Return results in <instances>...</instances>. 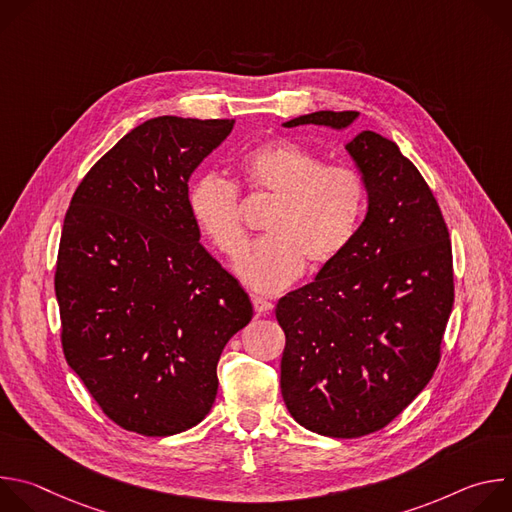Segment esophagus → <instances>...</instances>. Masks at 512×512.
<instances>
[{"label": "esophagus", "instance_id": "1", "mask_svg": "<svg viewBox=\"0 0 512 512\" xmlns=\"http://www.w3.org/2000/svg\"><path fill=\"white\" fill-rule=\"evenodd\" d=\"M253 308H255L257 316H267V314H271L273 304L261 296H253Z\"/></svg>", "mask_w": 512, "mask_h": 512}]
</instances>
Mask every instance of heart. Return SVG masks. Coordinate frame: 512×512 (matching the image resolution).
Here are the masks:
<instances>
[{
    "label": "heart",
    "mask_w": 512,
    "mask_h": 512,
    "mask_svg": "<svg viewBox=\"0 0 512 512\" xmlns=\"http://www.w3.org/2000/svg\"><path fill=\"white\" fill-rule=\"evenodd\" d=\"M245 182L277 198L267 233L237 263L241 281L259 294H277L294 283L310 263L320 269L336 261L354 239L367 186L350 166H326L310 150L291 141H271L241 158ZM200 235L229 259L247 245L237 186L218 174L198 176L186 196Z\"/></svg>",
    "instance_id": "heart-1"
}]
</instances>
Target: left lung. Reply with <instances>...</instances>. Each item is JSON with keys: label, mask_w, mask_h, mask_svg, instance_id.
I'll list each match as a JSON object with an SVG mask.
<instances>
[{"label": "left lung", "mask_w": 512, "mask_h": 512, "mask_svg": "<svg viewBox=\"0 0 512 512\" xmlns=\"http://www.w3.org/2000/svg\"><path fill=\"white\" fill-rule=\"evenodd\" d=\"M356 119L316 111L281 125L344 131ZM346 152L367 214L346 251L275 308L285 407L328 437L373 433L425 389L454 306L450 235L419 170L375 131L354 135Z\"/></svg>", "instance_id": "8db88e82"}]
</instances>
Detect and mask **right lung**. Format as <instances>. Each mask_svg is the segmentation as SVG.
Here are the masks:
<instances>
[{"label":"right lung","instance_id":"1","mask_svg":"<svg viewBox=\"0 0 512 512\" xmlns=\"http://www.w3.org/2000/svg\"><path fill=\"white\" fill-rule=\"evenodd\" d=\"M233 125L164 115L133 127L64 218L54 289L66 362L109 419L141 435L206 417L218 358L253 318L186 204L190 176Z\"/></svg>","mask_w":512,"mask_h":512}]
</instances>
